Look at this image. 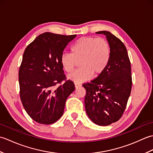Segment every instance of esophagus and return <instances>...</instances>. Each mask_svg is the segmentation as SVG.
Listing matches in <instances>:
<instances>
[{"label":"esophagus","instance_id":"obj_1","mask_svg":"<svg viewBox=\"0 0 153 153\" xmlns=\"http://www.w3.org/2000/svg\"><path fill=\"white\" fill-rule=\"evenodd\" d=\"M82 84L78 83H75V87H76V88H78L79 87H82Z\"/></svg>","mask_w":153,"mask_h":153}]
</instances>
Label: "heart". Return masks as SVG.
<instances>
[{
	"mask_svg": "<svg viewBox=\"0 0 153 153\" xmlns=\"http://www.w3.org/2000/svg\"><path fill=\"white\" fill-rule=\"evenodd\" d=\"M71 53L61 55L60 62L64 71H72L79 61L80 68L68 76L76 83L90 79L93 76H99L105 70L109 63L110 47L105 39L93 37L79 38L70 47Z\"/></svg>",
	"mask_w": 153,
	"mask_h": 153,
	"instance_id": "b5f03b06",
	"label": "heart"
}]
</instances>
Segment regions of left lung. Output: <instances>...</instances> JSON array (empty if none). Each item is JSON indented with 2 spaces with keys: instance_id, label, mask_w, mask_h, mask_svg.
<instances>
[{
  "instance_id": "left-lung-1",
  "label": "left lung",
  "mask_w": 153,
  "mask_h": 153,
  "mask_svg": "<svg viewBox=\"0 0 153 153\" xmlns=\"http://www.w3.org/2000/svg\"><path fill=\"white\" fill-rule=\"evenodd\" d=\"M96 33L106 36L111 51L110 61L102 74L83 86L87 116L96 124L105 126L118 121L124 112L131 91V68L121 40L109 31Z\"/></svg>"
}]
</instances>
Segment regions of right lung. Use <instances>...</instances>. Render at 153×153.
<instances>
[{
  "instance_id": "add662e5",
  "label": "right lung",
  "mask_w": 153,
  "mask_h": 153,
  "mask_svg": "<svg viewBox=\"0 0 153 153\" xmlns=\"http://www.w3.org/2000/svg\"><path fill=\"white\" fill-rule=\"evenodd\" d=\"M76 37L46 32L25 48L19 70V95L27 114L37 123L48 125L59 120L75 90L74 82L64 74L60 57Z\"/></svg>"
}]
</instances>
